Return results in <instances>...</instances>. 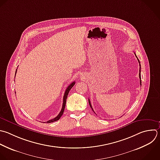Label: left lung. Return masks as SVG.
Masks as SVG:
<instances>
[{
	"label": "left lung",
	"mask_w": 160,
	"mask_h": 160,
	"mask_svg": "<svg viewBox=\"0 0 160 160\" xmlns=\"http://www.w3.org/2000/svg\"><path fill=\"white\" fill-rule=\"evenodd\" d=\"M135 56H136V57L137 58V56H136V55L135 54ZM137 59H138V58H137ZM138 62H139V65H140V68H139V79H140V84L141 85V64H140V62H139V59H138ZM89 100V106H90V107H91V108L92 109V110L94 111V110H93V109H92V106H91V102H90V100L89 99H88Z\"/></svg>",
	"instance_id": "left-lung-1"
}]
</instances>
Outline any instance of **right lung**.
Returning a JSON list of instances; mask_svg holds the SVG:
<instances>
[{
  "mask_svg": "<svg viewBox=\"0 0 160 160\" xmlns=\"http://www.w3.org/2000/svg\"><path fill=\"white\" fill-rule=\"evenodd\" d=\"M17 69L16 71V74L17 72ZM16 75V74H15ZM75 84V82H72L71 84H69L68 86V87L67 88V89H66V91L64 92V97H63V103H62V109L59 112V114L56 117L54 118V119H52L51 120H49L46 122H46V123H50V122H53L54 121H56L58 120H59L60 119V118L62 116V115L63 114V112H64V109H65V106H66V99H67V97H68V95L69 94V91L71 90V89L74 86V85Z\"/></svg>",
  "mask_w": 160,
  "mask_h": 160,
  "instance_id": "add662e5",
  "label": "right lung"
}]
</instances>
